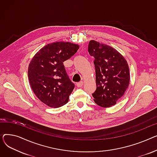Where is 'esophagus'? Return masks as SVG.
Returning a JSON list of instances; mask_svg holds the SVG:
<instances>
[{
    "mask_svg": "<svg viewBox=\"0 0 157 157\" xmlns=\"http://www.w3.org/2000/svg\"><path fill=\"white\" fill-rule=\"evenodd\" d=\"M83 84H84V82H83L82 81L79 82L77 83V86L78 87H82V86H83Z\"/></svg>",
    "mask_w": 157,
    "mask_h": 157,
    "instance_id": "obj_1",
    "label": "esophagus"
}]
</instances>
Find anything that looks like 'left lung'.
I'll list each match as a JSON object with an SVG mask.
<instances>
[{"label":"left lung","mask_w":157,"mask_h":157,"mask_svg":"<svg viewBox=\"0 0 157 157\" xmlns=\"http://www.w3.org/2000/svg\"><path fill=\"white\" fill-rule=\"evenodd\" d=\"M88 52L95 59L96 90L92 94L94 102L103 108L113 106L129 85L128 64L114 48L95 40L89 42Z\"/></svg>","instance_id":"1"}]
</instances>
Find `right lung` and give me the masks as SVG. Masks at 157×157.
Wrapping results in <instances>:
<instances>
[{
    "label": "right lung",
    "mask_w": 157,
    "mask_h": 157,
    "mask_svg": "<svg viewBox=\"0 0 157 157\" xmlns=\"http://www.w3.org/2000/svg\"><path fill=\"white\" fill-rule=\"evenodd\" d=\"M79 45L56 42L45 45L35 54L28 70L32 90L42 103L59 108L68 103L75 84L67 75L63 62L70 59Z\"/></svg>",
    "instance_id": "right-lung-1"
}]
</instances>
